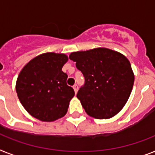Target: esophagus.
<instances>
[{"label": "esophagus", "instance_id": "obj_1", "mask_svg": "<svg viewBox=\"0 0 155 155\" xmlns=\"http://www.w3.org/2000/svg\"><path fill=\"white\" fill-rule=\"evenodd\" d=\"M73 88H74V89L75 93H78V85H77V84H75V85H74V86H73Z\"/></svg>", "mask_w": 155, "mask_h": 155}]
</instances>
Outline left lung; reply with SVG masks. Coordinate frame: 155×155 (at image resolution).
<instances>
[{
    "label": "left lung",
    "instance_id": "left-lung-1",
    "mask_svg": "<svg viewBox=\"0 0 155 155\" xmlns=\"http://www.w3.org/2000/svg\"><path fill=\"white\" fill-rule=\"evenodd\" d=\"M82 73L85 84L78 92L85 112L104 120L116 116L125 105L135 77L129 60L108 48L73 52L69 56Z\"/></svg>",
    "mask_w": 155,
    "mask_h": 155
}]
</instances>
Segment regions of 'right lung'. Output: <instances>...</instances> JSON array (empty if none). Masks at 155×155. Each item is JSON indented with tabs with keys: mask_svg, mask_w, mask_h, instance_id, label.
Instances as JSON below:
<instances>
[{
	"mask_svg": "<svg viewBox=\"0 0 155 155\" xmlns=\"http://www.w3.org/2000/svg\"><path fill=\"white\" fill-rule=\"evenodd\" d=\"M68 57L54 52L42 54L24 66L17 78L18 98L31 116L44 122L63 117L74 96L62 70Z\"/></svg>",
	"mask_w": 155,
	"mask_h": 155,
	"instance_id": "1",
	"label": "right lung"
}]
</instances>
